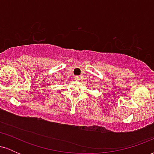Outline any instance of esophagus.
I'll return each instance as SVG.
<instances>
[{"mask_svg": "<svg viewBox=\"0 0 154 154\" xmlns=\"http://www.w3.org/2000/svg\"><path fill=\"white\" fill-rule=\"evenodd\" d=\"M74 79H75V80L79 81V79H80V78H79V77H78V76H75V78H74Z\"/></svg>", "mask_w": 154, "mask_h": 154, "instance_id": "obj_1", "label": "esophagus"}]
</instances>
